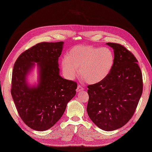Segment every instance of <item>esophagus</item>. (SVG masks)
<instances>
[{
	"instance_id": "obj_1",
	"label": "esophagus",
	"mask_w": 152,
	"mask_h": 152,
	"mask_svg": "<svg viewBox=\"0 0 152 152\" xmlns=\"http://www.w3.org/2000/svg\"><path fill=\"white\" fill-rule=\"evenodd\" d=\"M83 90H84V88L82 86H81V85H79L78 86H77V88H76L77 92H80L81 91H83Z\"/></svg>"
}]
</instances>
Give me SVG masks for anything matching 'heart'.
Returning <instances> with one entry per match:
<instances>
[{
	"mask_svg": "<svg viewBox=\"0 0 152 152\" xmlns=\"http://www.w3.org/2000/svg\"><path fill=\"white\" fill-rule=\"evenodd\" d=\"M114 64V55L108 48L76 45L61 60L64 75L72 80L78 74L88 83L103 81L109 75Z\"/></svg>",
	"mask_w": 152,
	"mask_h": 152,
	"instance_id": "obj_1",
	"label": "heart"
}]
</instances>
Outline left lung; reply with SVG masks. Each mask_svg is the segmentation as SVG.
Returning <instances> with one entry per match:
<instances>
[{"instance_id":"left-lung-1","label":"left lung","mask_w":152,"mask_h":152,"mask_svg":"<svg viewBox=\"0 0 152 152\" xmlns=\"http://www.w3.org/2000/svg\"><path fill=\"white\" fill-rule=\"evenodd\" d=\"M113 48L114 64L103 81L89 85L87 110L92 121L101 129L121 128L133 116L141 98L143 83L137 60L125 47L107 43Z\"/></svg>"}]
</instances>
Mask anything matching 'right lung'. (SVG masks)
<instances>
[{
	"instance_id": "right-lung-1",
	"label": "right lung",
	"mask_w": 152,
	"mask_h": 152,
	"mask_svg": "<svg viewBox=\"0 0 152 152\" xmlns=\"http://www.w3.org/2000/svg\"><path fill=\"white\" fill-rule=\"evenodd\" d=\"M64 42H41L25 50L13 67L11 93L24 123L37 131L51 128L64 114L67 103L76 94L77 83L59 75L58 58ZM38 63L39 82L29 88L26 76Z\"/></svg>"
}]
</instances>
